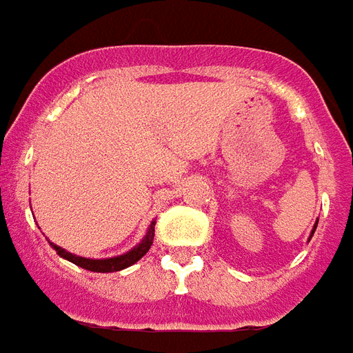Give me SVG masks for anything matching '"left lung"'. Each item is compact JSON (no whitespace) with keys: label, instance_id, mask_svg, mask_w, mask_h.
Returning <instances> with one entry per match:
<instances>
[{"label":"left lung","instance_id":"1","mask_svg":"<svg viewBox=\"0 0 353 353\" xmlns=\"http://www.w3.org/2000/svg\"><path fill=\"white\" fill-rule=\"evenodd\" d=\"M316 225H318V222H316ZM314 230H316V228H314ZM312 233H314V231H312Z\"/></svg>","mask_w":353,"mask_h":353}]
</instances>
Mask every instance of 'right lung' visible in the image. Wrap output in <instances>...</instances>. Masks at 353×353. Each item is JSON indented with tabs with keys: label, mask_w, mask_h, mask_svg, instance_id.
I'll list each match as a JSON object with an SVG mask.
<instances>
[{
	"label": "right lung",
	"mask_w": 353,
	"mask_h": 353,
	"mask_svg": "<svg viewBox=\"0 0 353 353\" xmlns=\"http://www.w3.org/2000/svg\"><path fill=\"white\" fill-rule=\"evenodd\" d=\"M154 225H156V223L152 222L150 230H148V235L145 236V241H143V243L139 244V246H135V248H133L131 252H128V254H123V256H118V258L86 259V258H79V256H73V254H69V252H65L63 248H60V246H56V244H52V246H54V250H56V254H58V256L65 258L68 261H71V263L79 265V267L86 269V271H94V272L122 271V269H125V267H130V265L137 263L139 259L143 258L146 252L150 250L152 241H154Z\"/></svg>",
	"instance_id": "add662e5"
}]
</instances>
